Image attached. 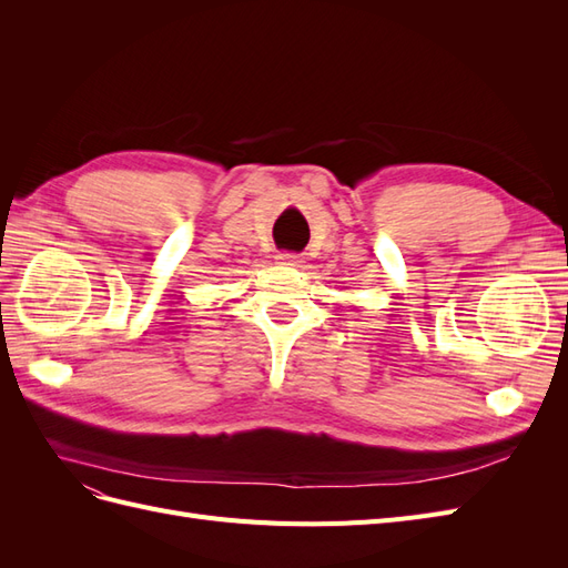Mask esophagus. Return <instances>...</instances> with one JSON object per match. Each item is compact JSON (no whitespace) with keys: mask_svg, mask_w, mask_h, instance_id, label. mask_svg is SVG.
<instances>
[{"mask_svg":"<svg viewBox=\"0 0 568 568\" xmlns=\"http://www.w3.org/2000/svg\"><path fill=\"white\" fill-rule=\"evenodd\" d=\"M274 257H277L280 265H291V267H301L303 265V257L296 255V253H277Z\"/></svg>","mask_w":568,"mask_h":568,"instance_id":"34e87169","label":"esophagus"}]
</instances>
